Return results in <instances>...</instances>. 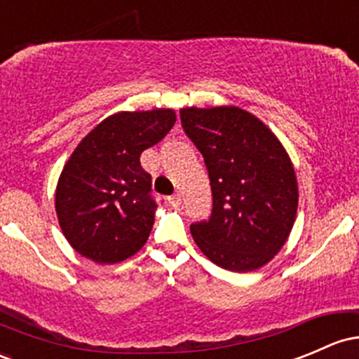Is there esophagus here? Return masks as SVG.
<instances>
[{"label":"esophagus","mask_w":359,"mask_h":359,"mask_svg":"<svg viewBox=\"0 0 359 359\" xmlns=\"http://www.w3.org/2000/svg\"><path fill=\"white\" fill-rule=\"evenodd\" d=\"M169 203H171V205H180L181 203V195L180 194H175V195H171L169 196Z\"/></svg>","instance_id":"34e87169"}]
</instances>
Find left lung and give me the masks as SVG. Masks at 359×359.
<instances>
[{"instance_id":"obj_1","label":"left lung","mask_w":359,"mask_h":359,"mask_svg":"<svg viewBox=\"0 0 359 359\" xmlns=\"http://www.w3.org/2000/svg\"><path fill=\"white\" fill-rule=\"evenodd\" d=\"M180 114L212 188L210 219L190 226L196 246L226 271L264 267L296 221L299 194L291 157L272 130L241 107L191 106Z\"/></svg>"}]
</instances>
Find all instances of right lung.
I'll return each mask as SVG.
<instances>
[{
    "label": "right lung",
    "instance_id": "right-lung-1",
    "mask_svg": "<svg viewBox=\"0 0 359 359\" xmlns=\"http://www.w3.org/2000/svg\"><path fill=\"white\" fill-rule=\"evenodd\" d=\"M175 109L119 111L73 150L56 184V215L72 248L95 264L126 260L149 240L157 203L140 154L175 126Z\"/></svg>",
    "mask_w": 359,
    "mask_h": 359
}]
</instances>
